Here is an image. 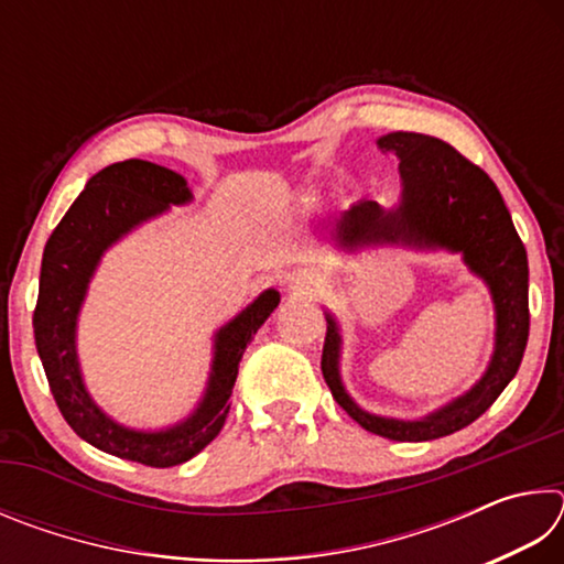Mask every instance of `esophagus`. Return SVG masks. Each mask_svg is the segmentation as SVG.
<instances>
[{"label":"esophagus","instance_id":"esophagus-1","mask_svg":"<svg viewBox=\"0 0 564 564\" xmlns=\"http://www.w3.org/2000/svg\"><path fill=\"white\" fill-rule=\"evenodd\" d=\"M316 289H318L316 275H311V273H295V275H291V291L301 293V295H308V293H313Z\"/></svg>","mask_w":564,"mask_h":564}]
</instances>
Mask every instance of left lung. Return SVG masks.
I'll list each match as a JSON object with an SVG mask.
<instances>
[{
    "label": "left lung",
    "instance_id": "1",
    "mask_svg": "<svg viewBox=\"0 0 564 564\" xmlns=\"http://www.w3.org/2000/svg\"><path fill=\"white\" fill-rule=\"evenodd\" d=\"M376 144L400 161L398 204L383 208L370 198L356 202L336 218L330 241L348 253L383 243L460 253L467 271L488 285L492 295V356L470 390L433 413L415 420L378 415L360 408L343 386V336L336 316L326 311L328 330L321 370L336 403L368 433L398 443L435 441L480 417L518 373L530 330L528 253L498 186L451 144L413 131L386 133Z\"/></svg>",
    "mask_w": 564,
    "mask_h": 564
}]
</instances>
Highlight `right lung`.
Masks as SVG:
<instances>
[{"label": "right lung", "instance_id": "1", "mask_svg": "<svg viewBox=\"0 0 564 564\" xmlns=\"http://www.w3.org/2000/svg\"><path fill=\"white\" fill-rule=\"evenodd\" d=\"M194 202L188 181L166 166L129 159L94 174L44 246L34 340L52 395L72 431L99 451L151 467L191 460L221 433L248 343L281 303L265 289L226 326L214 333V358L204 395L191 413L169 427L139 431L104 413L84 383L76 326L101 256L139 226L164 216L171 206Z\"/></svg>", "mask_w": 564, "mask_h": 564}]
</instances>
